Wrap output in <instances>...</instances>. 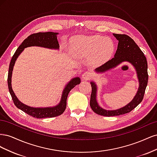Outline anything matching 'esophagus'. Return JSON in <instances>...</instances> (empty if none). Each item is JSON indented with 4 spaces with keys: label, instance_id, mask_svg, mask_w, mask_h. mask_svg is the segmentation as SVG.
Here are the masks:
<instances>
[{
    "label": "esophagus",
    "instance_id": "34e87169",
    "mask_svg": "<svg viewBox=\"0 0 157 157\" xmlns=\"http://www.w3.org/2000/svg\"><path fill=\"white\" fill-rule=\"evenodd\" d=\"M92 73L89 72V71H86V72H85L82 74V77L83 78V80H89L92 77Z\"/></svg>",
    "mask_w": 157,
    "mask_h": 157
}]
</instances>
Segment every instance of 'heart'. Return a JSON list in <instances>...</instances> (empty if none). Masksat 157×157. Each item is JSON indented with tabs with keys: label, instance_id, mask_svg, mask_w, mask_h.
<instances>
[{
	"label": "heart",
	"instance_id": "heart-1",
	"mask_svg": "<svg viewBox=\"0 0 157 157\" xmlns=\"http://www.w3.org/2000/svg\"><path fill=\"white\" fill-rule=\"evenodd\" d=\"M75 52L82 56H90L94 64L105 62L113 55L115 44L109 38L99 35H77L72 39Z\"/></svg>",
	"mask_w": 157,
	"mask_h": 157
}]
</instances>
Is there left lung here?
<instances>
[{
	"label": "left lung",
	"mask_w": 157,
	"mask_h": 157,
	"mask_svg": "<svg viewBox=\"0 0 157 157\" xmlns=\"http://www.w3.org/2000/svg\"><path fill=\"white\" fill-rule=\"evenodd\" d=\"M113 35L118 40L117 50L114 58L100 67L96 68L95 71L98 73H105L107 71L117 67L122 63L128 62L132 64L136 69L138 78L139 87L134 98L124 107L116 110H106L99 106L97 101L98 87L94 81L90 82L92 86V94L90 101V107L93 111L98 115L105 117L118 116L132 111L143 100L148 82L147 62L143 52L129 36L115 33H113Z\"/></svg>",
	"instance_id": "obj_1"
}]
</instances>
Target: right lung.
<instances>
[{"label":"right lung","mask_w":157,"mask_h":157,"mask_svg":"<svg viewBox=\"0 0 157 157\" xmlns=\"http://www.w3.org/2000/svg\"><path fill=\"white\" fill-rule=\"evenodd\" d=\"M58 33L54 32H46V33H38L32 34L25 39L18 47L16 52L14 53L11 59L10 66H9L8 75V86L9 92L12 96V100L15 105L25 112L28 115L37 118H51L59 116L62 114L65 110L67 106V99L69 92L75 86L80 83V78L79 77H75L71 79L70 81L65 85L61 95V100L58 105L54 107H33L25 104L23 103L19 100L14 94L12 88V75L15 65L16 61L18 56L25 48L30 46H40L43 48H49L52 50H59V45L58 40Z\"/></svg>","instance_id":"obj_1"}]
</instances>
